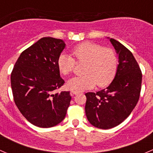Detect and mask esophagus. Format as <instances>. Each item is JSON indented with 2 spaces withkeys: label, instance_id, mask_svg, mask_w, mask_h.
Segmentation results:
<instances>
[{
  "label": "esophagus",
  "instance_id": "1",
  "mask_svg": "<svg viewBox=\"0 0 153 153\" xmlns=\"http://www.w3.org/2000/svg\"><path fill=\"white\" fill-rule=\"evenodd\" d=\"M78 93H79V92H78V91H72L71 92V94H72V95H77Z\"/></svg>",
  "mask_w": 153,
  "mask_h": 153
}]
</instances>
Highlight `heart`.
<instances>
[{
	"label": "heart",
	"mask_w": 153,
	"mask_h": 153,
	"mask_svg": "<svg viewBox=\"0 0 153 153\" xmlns=\"http://www.w3.org/2000/svg\"><path fill=\"white\" fill-rule=\"evenodd\" d=\"M72 56L62 53L58 58V67L63 75H68L74 70L76 62L85 63L83 69L84 75L75 76L67 81V87L72 91L85 90L95 84L99 87L109 85L116 75L118 57L110 48L92 42H84L72 50ZM76 60L75 61L74 60Z\"/></svg>",
	"instance_id": "obj_1"
}]
</instances>
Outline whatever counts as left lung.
I'll return each mask as SVG.
<instances>
[{
	"label": "left lung",
	"instance_id": "obj_1",
	"mask_svg": "<svg viewBox=\"0 0 153 153\" xmlns=\"http://www.w3.org/2000/svg\"><path fill=\"white\" fill-rule=\"evenodd\" d=\"M118 55L115 78L106 89L85 94V112L91 124L108 129L130 115L140 97L142 73L132 52L113 38L109 39Z\"/></svg>",
	"mask_w": 153,
	"mask_h": 153
}]
</instances>
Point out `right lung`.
Listing matches in <instances>:
<instances>
[{
    "mask_svg": "<svg viewBox=\"0 0 153 153\" xmlns=\"http://www.w3.org/2000/svg\"><path fill=\"white\" fill-rule=\"evenodd\" d=\"M64 48L61 39L41 38L23 51L11 73L17 107L27 121L38 127L61 123L70 104L69 92L55 93L64 84L58 67V58Z\"/></svg>",
    "mask_w": 153,
    "mask_h": 153,
    "instance_id": "1",
    "label": "right lung"
}]
</instances>
